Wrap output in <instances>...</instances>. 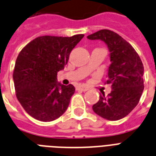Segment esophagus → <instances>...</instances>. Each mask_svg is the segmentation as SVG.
<instances>
[{
  "instance_id": "34e87169",
  "label": "esophagus",
  "mask_w": 156,
  "mask_h": 156,
  "mask_svg": "<svg viewBox=\"0 0 156 156\" xmlns=\"http://www.w3.org/2000/svg\"><path fill=\"white\" fill-rule=\"evenodd\" d=\"M78 90H81V91H87L89 90V88L87 87H85V86H80V87H78Z\"/></svg>"
}]
</instances>
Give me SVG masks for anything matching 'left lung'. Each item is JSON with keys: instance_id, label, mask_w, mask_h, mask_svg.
<instances>
[{"instance_id": "8db88e82", "label": "left lung", "mask_w": 156, "mask_h": 156, "mask_svg": "<svg viewBox=\"0 0 156 156\" xmlns=\"http://www.w3.org/2000/svg\"><path fill=\"white\" fill-rule=\"evenodd\" d=\"M87 38L103 41L110 51L111 62L107 76V83L111 84V92L107 96L104 94L100 95L92 109L105 119H121L140 102L144 88V65L131 44L111 30H99Z\"/></svg>"}]
</instances>
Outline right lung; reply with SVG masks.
I'll return each instance as SVG.
<instances>
[{
  "mask_svg": "<svg viewBox=\"0 0 156 156\" xmlns=\"http://www.w3.org/2000/svg\"><path fill=\"white\" fill-rule=\"evenodd\" d=\"M83 37H38L20 52L12 78L16 98L30 116L50 122L65 113L75 88L58 82L57 74Z\"/></svg>",
  "mask_w": 156,
  "mask_h": 156,
  "instance_id": "add662e5",
  "label": "right lung"
}]
</instances>
